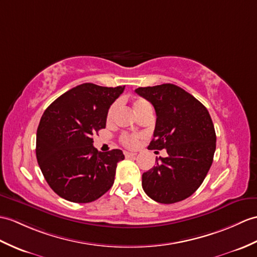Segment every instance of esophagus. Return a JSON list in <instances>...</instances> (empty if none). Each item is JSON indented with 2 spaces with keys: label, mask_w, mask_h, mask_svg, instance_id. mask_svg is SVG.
<instances>
[{
  "label": "esophagus",
  "mask_w": 257,
  "mask_h": 257,
  "mask_svg": "<svg viewBox=\"0 0 257 257\" xmlns=\"http://www.w3.org/2000/svg\"><path fill=\"white\" fill-rule=\"evenodd\" d=\"M124 153V157L126 158H130V157H135L137 153H135V152H128V151H124L123 152Z\"/></svg>",
  "instance_id": "esophagus-1"
}]
</instances>
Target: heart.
I'll use <instances>...</instances> for the list:
<instances>
[{
    "label": "heart",
    "instance_id": "heart-1",
    "mask_svg": "<svg viewBox=\"0 0 257 257\" xmlns=\"http://www.w3.org/2000/svg\"><path fill=\"white\" fill-rule=\"evenodd\" d=\"M117 108V104H112L108 111H107V120H111L112 116L115 114V110ZM151 108L150 105H149L148 101L143 98H137L134 101V109L136 111V114L138 116H141L143 112H145L147 109ZM120 141L122 145L126 147H136L139 142V136H130V135H122L120 137Z\"/></svg>",
    "mask_w": 257,
    "mask_h": 257
}]
</instances>
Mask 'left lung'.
Segmentation results:
<instances>
[{"mask_svg":"<svg viewBox=\"0 0 257 257\" xmlns=\"http://www.w3.org/2000/svg\"><path fill=\"white\" fill-rule=\"evenodd\" d=\"M136 93L153 105L157 123L149 150L168 157L142 174V188L161 204H174L192 196L204 182L216 151V131L206 107L180 86L139 87Z\"/></svg>","mask_w":257,"mask_h":257,"instance_id":"obj_1","label":"left lung"}]
</instances>
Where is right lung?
<instances>
[{
	"instance_id": "right-lung-1",
	"label": "right lung",
	"mask_w": 257,
	"mask_h": 257,
	"mask_svg": "<svg viewBox=\"0 0 257 257\" xmlns=\"http://www.w3.org/2000/svg\"><path fill=\"white\" fill-rule=\"evenodd\" d=\"M123 89L84 83L62 94L41 116L36 157L48 185L65 200L94 201L114 184L123 153L99 152L93 136L106 127L107 111Z\"/></svg>"
}]
</instances>
